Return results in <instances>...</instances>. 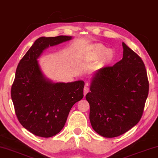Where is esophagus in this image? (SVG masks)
Segmentation results:
<instances>
[{"label":"esophagus","instance_id":"1","mask_svg":"<svg viewBox=\"0 0 158 158\" xmlns=\"http://www.w3.org/2000/svg\"><path fill=\"white\" fill-rule=\"evenodd\" d=\"M89 91V85H88L87 83H86L85 85V87L84 88V95H86V94H87V92Z\"/></svg>","mask_w":158,"mask_h":158}]
</instances>
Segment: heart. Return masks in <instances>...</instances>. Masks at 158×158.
I'll list each match as a JSON object with an SVG mask.
<instances>
[{
  "instance_id": "heart-1",
  "label": "heart",
  "mask_w": 158,
  "mask_h": 158,
  "mask_svg": "<svg viewBox=\"0 0 158 158\" xmlns=\"http://www.w3.org/2000/svg\"><path fill=\"white\" fill-rule=\"evenodd\" d=\"M91 52L93 55H104L106 54V56L108 58H110L112 57V52L109 51V49H108L106 47L103 45H94L91 49Z\"/></svg>"
}]
</instances>
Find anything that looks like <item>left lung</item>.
Returning <instances> with one entry per match:
<instances>
[{"label":"left lung","mask_w":158,"mask_h":158,"mask_svg":"<svg viewBox=\"0 0 158 158\" xmlns=\"http://www.w3.org/2000/svg\"><path fill=\"white\" fill-rule=\"evenodd\" d=\"M122 45L123 58L99 69L86 95L92 127L104 137H116L137 124L149 93L144 62L124 43Z\"/></svg>","instance_id":"1"}]
</instances>
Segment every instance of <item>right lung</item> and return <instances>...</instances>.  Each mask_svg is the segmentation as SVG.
Returning <instances> with one entry per match:
<instances>
[{"label":"right lung","mask_w":158,"mask_h":158,"mask_svg":"<svg viewBox=\"0 0 158 158\" xmlns=\"http://www.w3.org/2000/svg\"><path fill=\"white\" fill-rule=\"evenodd\" d=\"M71 39L40 37L19 63L10 94L16 117L31 134L51 137L59 133L71 108L83 98L85 82L52 83L46 80L37 59L45 48Z\"/></svg>","instance_id":"add662e5"}]
</instances>
